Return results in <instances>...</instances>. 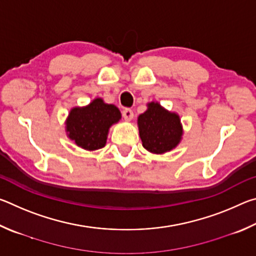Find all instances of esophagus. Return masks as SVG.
<instances>
[{
	"label": "esophagus",
	"mask_w": 256,
	"mask_h": 256,
	"mask_svg": "<svg viewBox=\"0 0 256 256\" xmlns=\"http://www.w3.org/2000/svg\"><path fill=\"white\" fill-rule=\"evenodd\" d=\"M123 118L125 120H132L134 118V112L132 110H130V108H125L123 110Z\"/></svg>",
	"instance_id": "1"
}]
</instances>
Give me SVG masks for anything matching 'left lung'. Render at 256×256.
I'll use <instances>...</instances> for the list:
<instances>
[{"label": "left lung", "instance_id": "8db88e82", "mask_svg": "<svg viewBox=\"0 0 256 256\" xmlns=\"http://www.w3.org/2000/svg\"><path fill=\"white\" fill-rule=\"evenodd\" d=\"M146 107L138 118L142 146L154 154L170 152L180 144L184 133L180 115L167 110L157 102H148Z\"/></svg>", "mask_w": 256, "mask_h": 256}]
</instances>
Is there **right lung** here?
Segmentation results:
<instances>
[{"label": "right lung", "instance_id": "right-lung-1", "mask_svg": "<svg viewBox=\"0 0 256 256\" xmlns=\"http://www.w3.org/2000/svg\"><path fill=\"white\" fill-rule=\"evenodd\" d=\"M122 114L112 104L94 98L86 106L73 107L66 120L68 138L80 148L94 151L106 146L112 125L120 122Z\"/></svg>", "mask_w": 256, "mask_h": 256}]
</instances>
